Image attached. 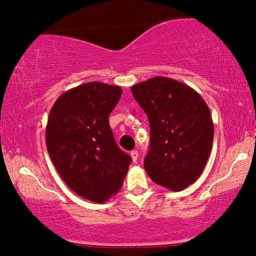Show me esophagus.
Returning <instances> with one entry per match:
<instances>
[{
	"label": "esophagus",
	"instance_id": "34e87169",
	"mask_svg": "<svg viewBox=\"0 0 256 256\" xmlns=\"http://www.w3.org/2000/svg\"><path fill=\"white\" fill-rule=\"evenodd\" d=\"M130 156H132V162H136L137 159H138V151H137V150H132V152H130Z\"/></svg>",
	"mask_w": 256,
	"mask_h": 256
}]
</instances>
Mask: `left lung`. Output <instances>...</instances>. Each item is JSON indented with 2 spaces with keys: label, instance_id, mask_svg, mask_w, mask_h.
<instances>
[{
  "label": "left lung",
  "instance_id": "obj_1",
  "mask_svg": "<svg viewBox=\"0 0 256 256\" xmlns=\"http://www.w3.org/2000/svg\"><path fill=\"white\" fill-rule=\"evenodd\" d=\"M132 92L150 124L148 176L170 190H184L201 176L212 148L208 105L194 88L168 77L144 80Z\"/></svg>",
  "mask_w": 256,
  "mask_h": 256
}]
</instances>
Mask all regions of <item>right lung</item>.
Here are the masks:
<instances>
[{
    "label": "right lung",
    "instance_id": "1",
    "mask_svg": "<svg viewBox=\"0 0 256 256\" xmlns=\"http://www.w3.org/2000/svg\"><path fill=\"white\" fill-rule=\"evenodd\" d=\"M121 94L116 85L85 83L62 94L48 116L46 146L55 168L70 190L92 202L116 194L132 162L108 122Z\"/></svg>",
    "mask_w": 256,
    "mask_h": 256
}]
</instances>
